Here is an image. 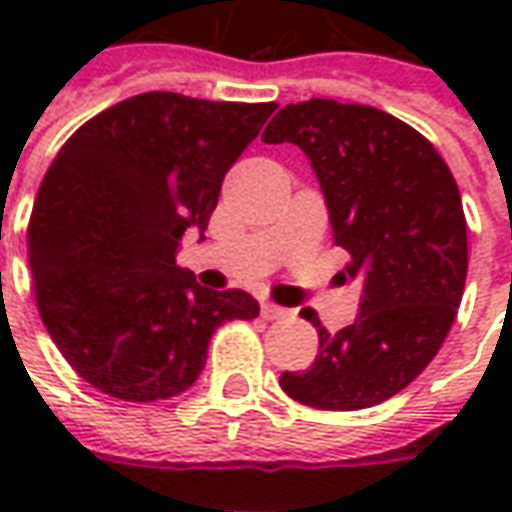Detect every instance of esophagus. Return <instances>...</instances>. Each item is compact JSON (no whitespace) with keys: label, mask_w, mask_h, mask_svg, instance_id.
Instances as JSON below:
<instances>
[{"label":"esophagus","mask_w":512,"mask_h":512,"mask_svg":"<svg viewBox=\"0 0 512 512\" xmlns=\"http://www.w3.org/2000/svg\"><path fill=\"white\" fill-rule=\"evenodd\" d=\"M263 318L266 321H288V318H293V312L285 310V307H277V304H263Z\"/></svg>","instance_id":"34e87169"}]
</instances>
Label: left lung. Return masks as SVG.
Listing matches in <instances>:
<instances>
[{"label": "left lung", "instance_id": "1", "mask_svg": "<svg viewBox=\"0 0 512 512\" xmlns=\"http://www.w3.org/2000/svg\"><path fill=\"white\" fill-rule=\"evenodd\" d=\"M263 139L307 153L334 244L351 255L343 279L362 282L359 318L340 332L301 312L318 329V356L279 386L323 411L378 406L430 365L458 315L469 266L458 183L425 136L376 106L288 104Z\"/></svg>", "mask_w": 512, "mask_h": 512}]
</instances>
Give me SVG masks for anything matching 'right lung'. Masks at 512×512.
<instances>
[{"mask_svg": "<svg viewBox=\"0 0 512 512\" xmlns=\"http://www.w3.org/2000/svg\"><path fill=\"white\" fill-rule=\"evenodd\" d=\"M277 104L142 93L87 120L62 145L29 219L40 321L104 395L153 403L186 392L211 334L257 318L244 290H208L175 266L205 227L235 158Z\"/></svg>", "mask_w": 512, "mask_h": 512, "instance_id": "add662e5", "label": "right lung"}]
</instances>
